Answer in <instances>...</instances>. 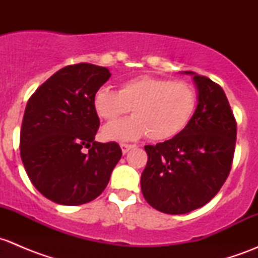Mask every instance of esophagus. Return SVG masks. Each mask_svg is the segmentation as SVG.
I'll use <instances>...</instances> for the list:
<instances>
[{"label":"esophagus","mask_w":258,"mask_h":258,"mask_svg":"<svg viewBox=\"0 0 258 258\" xmlns=\"http://www.w3.org/2000/svg\"><path fill=\"white\" fill-rule=\"evenodd\" d=\"M135 147V145H128V144H121V150H122V153H127L130 150H131V148H134Z\"/></svg>","instance_id":"obj_1"}]
</instances>
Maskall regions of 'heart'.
<instances>
[{"mask_svg":"<svg viewBox=\"0 0 258 258\" xmlns=\"http://www.w3.org/2000/svg\"><path fill=\"white\" fill-rule=\"evenodd\" d=\"M194 87L183 81L142 76L123 81L118 91L102 87L95 93L93 107L105 121H113L132 110L134 117L102 128L108 141H134L147 135L152 141H166L181 134L196 110Z\"/></svg>","mask_w":258,"mask_h":258,"instance_id":"b5f03b06","label":"heart"}]
</instances>
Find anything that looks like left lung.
<instances>
[{"instance_id":"8db88e82","label":"left lung","mask_w":258,"mask_h":258,"mask_svg":"<svg viewBox=\"0 0 258 258\" xmlns=\"http://www.w3.org/2000/svg\"><path fill=\"white\" fill-rule=\"evenodd\" d=\"M197 106L181 134L145 146L141 189L153 209L182 215L205 206L225 183L235 153L237 124L227 97L213 81L192 71Z\"/></svg>"}]
</instances>
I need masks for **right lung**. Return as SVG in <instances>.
<instances>
[{"instance_id":"add662e5","label":"right lung","mask_w":258,"mask_h":258,"mask_svg":"<svg viewBox=\"0 0 258 258\" xmlns=\"http://www.w3.org/2000/svg\"><path fill=\"white\" fill-rule=\"evenodd\" d=\"M110 77L106 67L71 64L52 75L28 100L21 158L33 186L56 204L79 206L95 200L121 158L116 142L95 141L100 118L93 97ZM85 147L88 154L83 153Z\"/></svg>"}]
</instances>
